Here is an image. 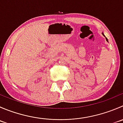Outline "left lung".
Returning <instances> with one entry per match:
<instances>
[{
	"mask_svg": "<svg viewBox=\"0 0 123 123\" xmlns=\"http://www.w3.org/2000/svg\"><path fill=\"white\" fill-rule=\"evenodd\" d=\"M102 34H103V35H104V34H103V33H102ZM104 36H105V35H104ZM105 38H106V41H108V39H107V38H106V37H105Z\"/></svg>",
	"mask_w": 123,
	"mask_h": 123,
	"instance_id": "1",
	"label": "left lung"
}]
</instances>
